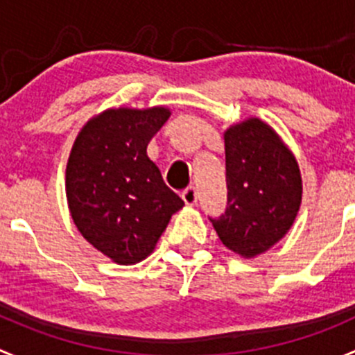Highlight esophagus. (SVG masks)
<instances>
[{
    "mask_svg": "<svg viewBox=\"0 0 355 355\" xmlns=\"http://www.w3.org/2000/svg\"><path fill=\"white\" fill-rule=\"evenodd\" d=\"M198 198L199 194L194 187H189L187 191H184V194H182V199H184V202L187 206H194L196 202H198Z\"/></svg>",
    "mask_w": 355,
    "mask_h": 355,
    "instance_id": "34e87169",
    "label": "esophagus"
}]
</instances>
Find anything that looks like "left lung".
Wrapping results in <instances>:
<instances>
[{"instance_id": "1", "label": "left lung", "mask_w": 355, "mask_h": 355, "mask_svg": "<svg viewBox=\"0 0 355 355\" xmlns=\"http://www.w3.org/2000/svg\"><path fill=\"white\" fill-rule=\"evenodd\" d=\"M227 209L213 227L227 250L254 258L279 243L302 205V175L290 147L258 118L223 132Z\"/></svg>"}]
</instances>
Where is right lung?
I'll use <instances>...</instances> for the list:
<instances>
[{"label":"right lung","mask_w":355,"mask_h":355,"mask_svg":"<svg viewBox=\"0 0 355 355\" xmlns=\"http://www.w3.org/2000/svg\"><path fill=\"white\" fill-rule=\"evenodd\" d=\"M170 116L164 105L105 109L86 121L72 144L65 168L72 222L114 263L146 260L184 206L147 156Z\"/></svg>","instance_id":"1"}]
</instances>
